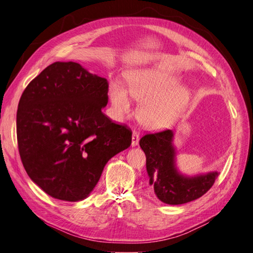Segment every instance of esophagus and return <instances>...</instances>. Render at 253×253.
I'll return each mask as SVG.
<instances>
[{
    "mask_svg": "<svg viewBox=\"0 0 253 253\" xmlns=\"http://www.w3.org/2000/svg\"><path fill=\"white\" fill-rule=\"evenodd\" d=\"M139 143V133L137 131H132V136H131V146L136 147Z\"/></svg>",
    "mask_w": 253,
    "mask_h": 253,
    "instance_id": "esophagus-1",
    "label": "esophagus"
}]
</instances>
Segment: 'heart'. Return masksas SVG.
<instances>
[{"mask_svg":"<svg viewBox=\"0 0 253 253\" xmlns=\"http://www.w3.org/2000/svg\"><path fill=\"white\" fill-rule=\"evenodd\" d=\"M127 86L113 80L109 87L112 115L122 120L129 114L132 96L141 100L138 117L151 130L173 126L185 111L189 101V90L179 84L174 75L157 68L133 69L126 74Z\"/></svg>","mask_w":253,"mask_h":253,"instance_id":"b5f03b06","label":"heart"}]
</instances>
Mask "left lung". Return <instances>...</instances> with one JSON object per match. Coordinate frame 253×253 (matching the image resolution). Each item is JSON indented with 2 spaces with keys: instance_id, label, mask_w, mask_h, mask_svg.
<instances>
[{
  "instance_id": "8db88e82",
  "label": "left lung",
  "mask_w": 253,
  "mask_h": 253,
  "mask_svg": "<svg viewBox=\"0 0 253 253\" xmlns=\"http://www.w3.org/2000/svg\"><path fill=\"white\" fill-rule=\"evenodd\" d=\"M174 132L148 133L139 144L147 158L149 185L159 200L177 206L202 197L217 178V171L196 176L182 175L176 168V149L173 144Z\"/></svg>"
}]
</instances>
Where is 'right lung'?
<instances>
[{
    "instance_id": "1",
    "label": "right lung",
    "mask_w": 253,
    "mask_h": 253,
    "mask_svg": "<svg viewBox=\"0 0 253 253\" xmlns=\"http://www.w3.org/2000/svg\"><path fill=\"white\" fill-rule=\"evenodd\" d=\"M109 83L75 62H55L21 94L17 141L30 179L52 198L82 201L131 130L106 117Z\"/></svg>"
}]
</instances>
